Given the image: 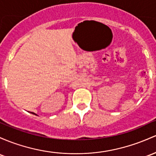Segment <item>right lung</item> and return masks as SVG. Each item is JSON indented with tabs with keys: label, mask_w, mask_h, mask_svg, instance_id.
<instances>
[{
	"label": "right lung",
	"mask_w": 156,
	"mask_h": 156,
	"mask_svg": "<svg viewBox=\"0 0 156 156\" xmlns=\"http://www.w3.org/2000/svg\"><path fill=\"white\" fill-rule=\"evenodd\" d=\"M32 114H35V113H33V112H32ZM35 115H36V114H35Z\"/></svg>",
	"instance_id": "add662e5"
}]
</instances>
